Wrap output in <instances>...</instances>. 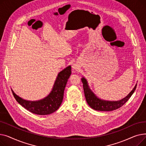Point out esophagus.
Masks as SVG:
<instances>
[{
  "label": "esophagus",
  "mask_w": 146,
  "mask_h": 146,
  "mask_svg": "<svg viewBox=\"0 0 146 146\" xmlns=\"http://www.w3.org/2000/svg\"><path fill=\"white\" fill-rule=\"evenodd\" d=\"M73 68H74V70H78V66H75V65H73Z\"/></svg>",
  "instance_id": "1"
}]
</instances>
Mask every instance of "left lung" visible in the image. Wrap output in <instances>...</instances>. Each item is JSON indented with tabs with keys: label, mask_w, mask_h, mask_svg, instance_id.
<instances>
[{
	"label": "left lung",
	"mask_w": 146,
	"mask_h": 146,
	"mask_svg": "<svg viewBox=\"0 0 146 146\" xmlns=\"http://www.w3.org/2000/svg\"><path fill=\"white\" fill-rule=\"evenodd\" d=\"M82 82L83 83L84 93H85L87 103L92 109L100 111H111L119 108L120 107L125 104L129 98L131 96L137 87L136 84L134 89L131 91V92L121 100L118 101H108L102 100V99L98 98L93 93V92H92L90 89L88 82L85 78H82Z\"/></svg>",
	"instance_id": "left-lung-1"
}]
</instances>
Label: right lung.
I'll return each instance as SVG.
<instances>
[{"label":"right lung","instance_id":"add662e5","mask_svg":"<svg viewBox=\"0 0 146 146\" xmlns=\"http://www.w3.org/2000/svg\"><path fill=\"white\" fill-rule=\"evenodd\" d=\"M71 73L70 66L60 72L58 74L51 93L41 100L36 101L25 100L15 94L12 90L13 95L21 105L31 112L41 115L50 114L57 111L62 103L64 89Z\"/></svg>","mask_w":146,"mask_h":146}]
</instances>
